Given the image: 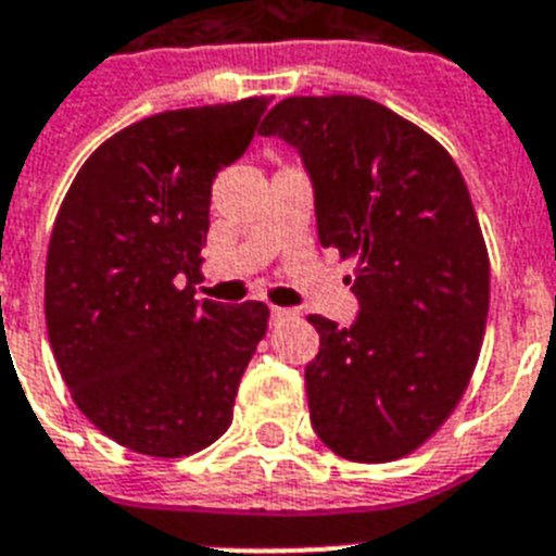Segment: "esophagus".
<instances>
[{
    "label": "esophagus",
    "mask_w": 556,
    "mask_h": 556,
    "mask_svg": "<svg viewBox=\"0 0 556 556\" xmlns=\"http://www.w3.org/2000/svg\"><path fill=\"white\" fill-rule=\"evenodd\" d=\"M286 317H291V311H288V308H277V305H270V319H274V323H279V319H286Z\"/></svg>",
    "instance_id": "obj_1"
}]
</instances>
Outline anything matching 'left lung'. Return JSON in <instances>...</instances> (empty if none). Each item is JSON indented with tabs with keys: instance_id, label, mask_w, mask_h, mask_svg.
Returning a JSON list of instances; mask_svg holds the SVG:
<instances>
[{
	"instance_id": "left-lung-1",
	"label": "left lung",
	"mask_w": 556,
	"mask_h": 556,
	"mask_svg": "<svg viewBox=\"0 0 556 556\" xmlns=\"http://www.w3.org/2000/svg\"><path fill=\"white\" fill-rule=\"evenodd\" d=\"M263 137L300 151L323 248L356 260L351 328L311 314V426L351 463L417 451L466 394L489 317V251L457 162L365 97H291Z\"/></svg>"
}]
</instances>
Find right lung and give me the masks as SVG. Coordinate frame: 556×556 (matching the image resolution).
<instances>
[{
    "instance_id": "right-lung-1",
    "label": "right lung",
    "mask_w": 556,
    "mask_h": 556,
    "mask_svg": "<svg viewBox=\"0 0 556 556\" xmlns=\"http://www.w3.org/2000/svg\"><path fill=\"white\" fill-rule=\"evenodd\" d=\"M268 99L122 128L67 188L45 265V323L76 408L125 448L176 459L228 431L268 305L193 300L211 182Z\"/></svg>"
}]
</instances>
